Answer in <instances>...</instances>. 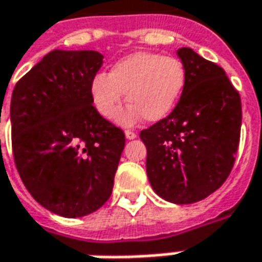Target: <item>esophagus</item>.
Listing matches in <instances>:
<instances>
[{
  "label": "esophagus",
  "instance_id": "34e87169",
  "mask_svg": "<svg viewBox=\"0 0 262 262\" xmlns=\"http://www.w3.org/2000/svg\"><path fill=\"white\" fill-rule=\"evenodd\" d=\"M125 137H127V140H134V138H137V134H135L134 131H125Z\"/></svg>",
  "mask_w": 262,
  "mask_h": 262
}]
</instances>
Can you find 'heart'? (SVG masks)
Returning a JSON list of instances; mask_svg holds the SVG:
<instances>
[{"mask_svg": "<svg viewBox=\"0 0 262 262\" xmlns=\"http://www.w3.org/2000/svg\"><path fill=\"white\" fill-rule=\"evenodd\" d=\"M186 83L182 61L154 52H135L119 59L110 73L95 75L89 96L95 111L111 119L127 94L131 105L117 115L121 125H134L140 119L160 121L174 110Z\"/></svg>", "mask_w": 262, "mask_h": 262, "instance_id": "1", "label": "heart"}]
</instances>
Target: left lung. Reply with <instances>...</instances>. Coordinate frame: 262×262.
<instances>
[{"label":"left lung","mask_w":262,"mask_h":262,"mask_svg":"<svg viewBox=\"0 0 262 262\" xmlns=\"http://www.w3.org/2000/svg\"><path fill=\"white\" fill-rule=\"evenodd\" d=\"M177 54L186 83L176 108L140 133L147 176L164 201L189 205L217 190L235 163L241 135V96L225 70L190 47Z\"/></svg>","instance_id":"obj_1"}]
</instances>
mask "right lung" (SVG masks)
Instances as JSON below:
<instances>
[{
	"label": "right lung",
	"mask_w": 262,
	"mask_h": 262,
	"mask_svg": "<svg viewBox=\"0 0 262 262\" xmlns=\"http://www.w3.org/2000/svg\"><path fill=\"white\" fill-rule=\"evenodd\" d=\"M102 59L94 50H53L12 91L15 167L31 196L60 216H85L110 199L125 145L122 129L91 102Z\"/></svg>",
	"instance_id": "right-lung-1"
}]
</instances>
